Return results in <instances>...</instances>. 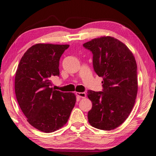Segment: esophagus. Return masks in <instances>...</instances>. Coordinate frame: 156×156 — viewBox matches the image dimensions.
<instances>
[{"mask_svg": "<svg viewBox=\"0 0 156 156\" xmlns=\"http://www.w3.org/2000/svg\"><path fill=\"white\" fill-rule=\"evenodd\" d=\"M76 95L82 98H84L86 97V94L84 92H76Z\"/></svg>", "mask_w": 156, "mask_h": 156, "instance_id": "34e87169", "label": "esophagus"}]
</instances>
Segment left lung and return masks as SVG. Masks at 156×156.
Instances as JSON below:
<instances>
[{
  "instance_id": "1",
  "label": "left lung",
  "mask_w": 156,
  "mask_h": 156,
  "mask_svg": "<svg viewBox=\"0 0 156 156\" xmlns=\"http://www.w3.org/2000/svg\"><path fill=\"white\" fill-rule=\"evenodd\" d=\"M83 46L93 54V66L103 78L102 91L89 90L92 102L88 120L94 127L105 131L117 128L130 114L138 93L135 58L125 44L112 36L92 39Z\"/></svg>"
}]
</instances>
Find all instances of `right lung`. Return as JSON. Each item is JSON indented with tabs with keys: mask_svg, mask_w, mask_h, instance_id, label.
<instances>
[{
	"mask_svg": "<svg viewBox=\"0 0 156 156\" xmlns=\"http://www.w3.org/2000/svg\"><path fill=\"white\" fill-rule=\"evenodd\" d=\"M69 44L38 43L29 48L16 73L15 94L27 122L39 131L51 133L67 122L76 95L51 87L59 76V60Z\"/></svg>",
	"mask_w": 156,
	"mask_h": 156,
	"instance_id": "1",
	"label": "right lung"
}]
</instances>
